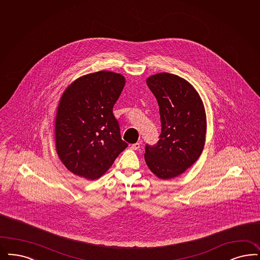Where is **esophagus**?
Segmentation results:
<instances>
[{
  "mask_svg": "<svg viewBox=\"0 0 260 260\" xmlns=\"http://www.w3.org/2000/svg\"><path fill=\"white\" fill-rule=\"evenodd\" d=\"M140 147H141V144H140V143H136V144L131 145V148H132L133 150H138Z\"/></svg>",
  "mask_w": 260,
  "mask_h": 260,
  "instance_id": "obj_1",
  "label": "esophagus"
}]
</instances>
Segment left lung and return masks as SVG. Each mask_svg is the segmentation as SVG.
Listing matches in <instances>:
<instances>
[{
    "mask_svg": "<svg viewBox=\"0 0 260 260\" xmlns=\"http://www.w3.org/2000/svg\"><path fill=\"white\" fill-rule=\"evenodd\" d=\"M146 84L159 105L161 134L157 144H145L144 160L156 176L170 179L201 156L206 134L205 110L197 90L182 78L159 73Z\"/></svg>",
    "mask_w": 260,
    "mask_h": 260,
    "instance_id": "1",
    "label": "left lung"
}]
</instances>
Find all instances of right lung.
Instances as JSON below:
<instances>
[{
    "mask_svg": "<svg viewBox=\"0 0 260 260\" xmlns=\"http://www.w3.org/2000/svg\"><path fill=\"white\" fill-rule=\"evenodd\" d=\"M124 85L122 75L99 71L79 78L63 92L56 117V149L71 173L97 179L128 146L113 114Z\"/></svg>",
    "mask_w": 260,
    "mask_h": 260,
    "instance_id": "add662e5",
    "label": "right lung"
}]
</instances>
